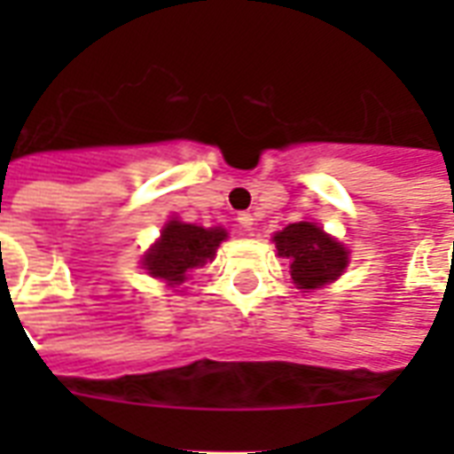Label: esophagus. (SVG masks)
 Here are the masks:
<instances>
[{
	"label": "esophagus",
	"mask_w": 454,
	"mask_h": 454,
	"mask_svg": "<svg viewBox=\"0 0 454 454\" xmlns=\"http://www.w3.org/2000/svg\"><path fill=\"white\" fill-rule=\"evenodd\" d=\"M238 223H240V228L242 231H252V226H254V219H252V214H247V212H240L238 214Z\"/></svg>",
	"instance_id": "1"
}]
</instances>
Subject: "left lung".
<instances>
[{"mask_svg": "<svg viewBox=\"0 0 454 454\" xmlns=\"http://www.w3.org/2000/svg\"><path fill=\"white\" fill-rule=\"evenodd\" d=\"M273 242L278 254L290 262V276L299 290H317L348 266V249L310 221L290 223L273 235Z\"/></svg>", "mask_w": 454, "mask_h": 454, "instance_id": "obj_1", "label": "left lung"}]
</instances>
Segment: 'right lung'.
I'll list each match as a JSON object with an SVG mask.
<instances>
[{
  "instance_id": "add662e5",
  "label": "right lung",
  "mask_w": 454,
  "mask_h": 454,
  "mask_svg": "<svg viewBox=\"0 0 454 454\" xmlns=\"http://www.w3.org/2000/svg\"><path fill=\"white\" fill-rule=\"evenodd\" d=\"M228 233L221 226L202 228L195 223L171 219L164 223L160 240L144 254V266L153 278L174 287L188 278V270L205 266L216 254V247Z\"/></svg>"
}]
</instances>
